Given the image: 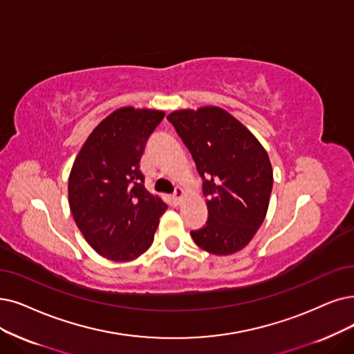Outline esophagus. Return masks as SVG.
<instances>
[{
  "mask_svg": "<svg viewBox=\"0 0 354 354\" xmlns=\"http://www.w3.org/2000/svg\"><path fill=\"white\" fill-rule=\"evenodd\" d=\"M183 194H185V192H183V189L177 187L176 192H174V194H173V202H174V205H178V202H180V199L183 197Z\"/></svg>",
  "mask_w": 354,
  "mask_h": 354,
  "instance_id": "obj_1",
  "label": "esophagus"
}]
</instances>
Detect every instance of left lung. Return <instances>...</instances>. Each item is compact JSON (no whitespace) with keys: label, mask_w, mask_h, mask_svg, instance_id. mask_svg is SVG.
<instances>
[{"label":"left lung","mask_w":354,"mask_h":354,"mask_svg":"<svg viewBox=\"0 0 354 354\" xmlns=\"http://www.w3.org/2000/svg\"><path fill=\"white\" fill-rule=\"evenodd\" d=\"M190 151L207 197V221L190 231L202 250L228 256L244 248L267 214L273 169L266 149L245 126L219 107L168 115Z\"/></svg>","instance_id":"obj_1"}]
</instances>
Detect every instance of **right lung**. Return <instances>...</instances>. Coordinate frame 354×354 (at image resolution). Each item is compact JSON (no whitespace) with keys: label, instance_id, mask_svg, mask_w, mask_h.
I'll list each match as a JSON object with an SVG mask.
<instances>
[{"label":"right lung","instance_id":"right-lung-1","mask_svg":"<svg viewBox=\"0 0 354 354\" xmlns=\"http://www.w3.org/2000/svg\"><path fill=\"white\" fill-rule=\"evenodd\" d=\"M160 110L123 107L91 132L68 181L69 207L87 243L113 261H131L153 241L167 205L145 189L140 158Z\"/></svg>","mask_w":354,"mask_h":354}]
</instances>
